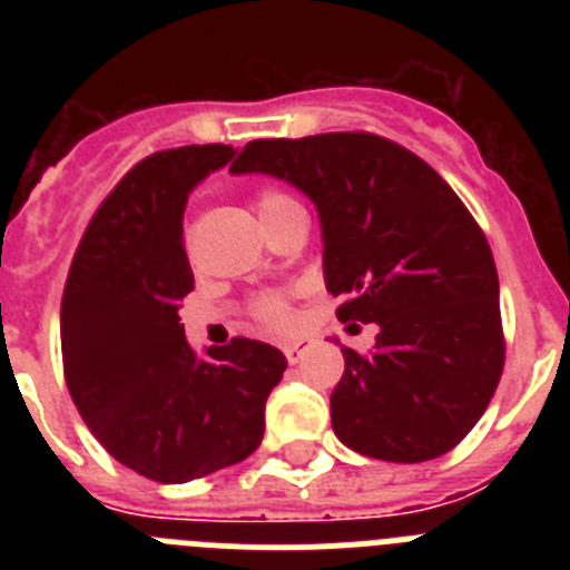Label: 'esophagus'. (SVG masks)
Here are the masks:
<instances>
[{
  "label": "esophagus",
  "instance_id": "esophagus-1",
  "mask_svg": "<svg viewBox=\"0 0 570 570\" xmlns=\"http://www.w3.org/2000/svg\"><path fill=\"white\" fill-rule=\"evenodd\" d=\"M305 347H308V342L302 340L285 342V345H282V354H285V360H288L291 365H296V362L302 360V354H305Z\"/></svg>",
  "mask_w": 570,
  "mask_h": 570
}]
</instances>
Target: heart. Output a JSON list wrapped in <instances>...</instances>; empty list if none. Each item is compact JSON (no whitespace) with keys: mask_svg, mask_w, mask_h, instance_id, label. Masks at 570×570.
Returning a JSON list of instances; mask_svg holds the SVG:
<instances>
[{"mask_svg":"<svg viewBox=\"0 0 570 570\" xmlns=\"http://www.w3.org/2000/svg\"><path fill=\"white\" fill-rule=\"evenodd\" d=\"M291 203H294V199H291L288 194H282V190H274V188H262L259 194L254 196L259 219H265L268 214H274V210L285 208V205ZM250 311H254L256 320L271 331H288L291 325H294V305H291L288 296L279 294V291H268V294L256 296Z\"/></svg>","mask_w":570,"mask_h":570,"instance_id":"heart-1","label":"heart"}]
</instances>
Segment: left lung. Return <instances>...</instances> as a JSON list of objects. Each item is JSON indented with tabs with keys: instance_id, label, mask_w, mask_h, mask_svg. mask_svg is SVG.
I'll list each match as a JSON object with an SVG mask.
<instances>
[{
	"instance_id": "1",
	"label": "left lung",
	"mask_w": 570,
	"mask_h": 570,
	"mask_svg": "<svg viewBox=\"0 0 570 570\" xmlns=\"http://www.w3.org/2000/svg\"><path fill=\"white\" fill-rule=\"evenodd\" d=\"M230 170L271 174L314 199L336 320L380 328L374 351L342 347L334 434L385 462L460 445L500 385L505 336L491 245L454 188L365 130L254 139Z\"/></svg>"
}]
</instances>
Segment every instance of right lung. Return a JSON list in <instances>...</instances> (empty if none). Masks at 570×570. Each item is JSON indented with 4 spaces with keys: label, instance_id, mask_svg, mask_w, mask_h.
Listing matches in <instances>:
<instances>
[{
    "label": "right lung",
    "instance_id": "add662e5",
    "mask_svg": "<svg viewBox=\"0 0 570 570\" xmlns=\"http://www.w3.org/2000/svg\"><path fill=\"white\" fill-rule=\"evenodd\" d=\"M230 145L156 150L116 183L70 262L59 334L70 400L116 462L163 485L242 462L265 434L285 374L274 345L234 336L199 360L179 302L194 291L183 245L188 194Z\"/></svg>",
    "mask_w": 570,
    "mask_h": 570
}]
</instances>
